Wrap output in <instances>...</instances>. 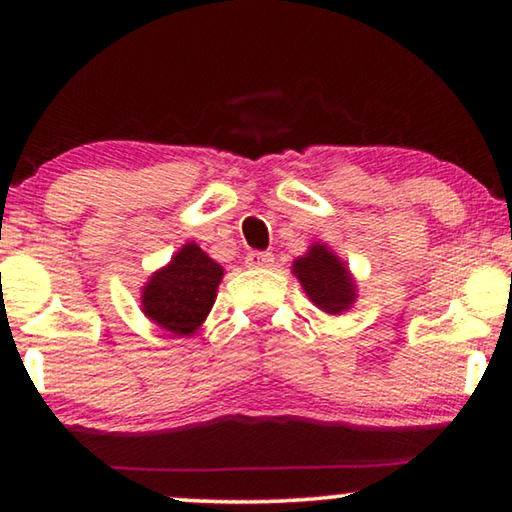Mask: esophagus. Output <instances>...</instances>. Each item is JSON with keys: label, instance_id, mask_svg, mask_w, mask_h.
Returning <instances> with one entry per match:
<instances>
[{"label": "esophagus", "instance_id": "obj_1", "mask_svg": "<svg viewBox=\"0 0 512 512\" xmlns=\"http://www.w3.org/2000/svg\"><path fill=\"white\" fill-rule=\"evenodd\" d=\"M272 258L270 251H249L247 258H244V263H247V268H270Z\"/></svg>", "mask_w": 512, "mask_h": 512}]
</instances>
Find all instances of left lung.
Instances as JSON below:
<instances>
[{
  "label": "left lung",
  "instance_id": "1",
  "mask_svg": "<svg viewBox=\"0 0 512 512\" xmlns=\"http://www.w3.org/2000/svg\"><path fill=\"white\" fill-rule=\"evenodd\" d=\"M293 275L321 312L342 314L356 303L352 272L326 244L314 242L305 256H298L293 261Z\"/></svg>",
  "mask_w": 512,
  "mask_h": 512
}]
</instances>
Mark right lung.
Returning <instances> with one entry per match:
<instances>
[{
  "instance_id": "1",
  "label": "right lung",
  "mask_w": 512,
  "mask_h": 512,
  "mask_svg": "<svg viewBox=\"0 0 512 512\" xmlns=\"http://www.w3.org/2000/svg\"><path fill=\"white\" fill-rule=\"evenodd\" d=\"M221 279V265L188 242L144 284L142 312L165 331L191 335L212 310Z\"/></svg>"
}]
</instances>
